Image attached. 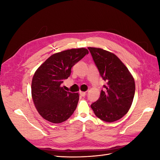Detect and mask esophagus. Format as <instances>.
Segmentation results:
<instances>
[{
  "label": "esophagus",
  "instance_id": "obj_1",
  "mask_svg": "<svg viewBox=\"0 0 160 160\" xmlns=\"http://www.w3.org/2000/svg\"><path fill=\"white\" fill-rule=\"evenodd\" d=\"M79 94L82 96V97H85L86 95V92L84 91H80L79 92Z\"/></svg>",
  "mask_w": 160,
  "mask_h": 160
}]
</instances>
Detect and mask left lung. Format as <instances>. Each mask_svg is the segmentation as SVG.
I'll return each instance as SVG.
<instances>
[{
    "instance_id": "8db88e82",
    "label": "left lung",
    "mask_w": 160,
    "mask_h": 160,
    "mask_svg": "<svg viewBox=\"0 0 160 160\" xmlns=\"http://www.w3.org/2000/svg\"><path fill=\"white\" fill-rule=\"evenodd\" d=\"M103 79L100 97L91 105L95 115L106 122H113L126 114L132 106L135 89L133 77L113 53L101 48L88 47Z\"/></svg>"
}]
</instances>
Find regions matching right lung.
Here are the masks:
<instances>
[{"label":"right lung","mask_w":160,"mask_h":160,"mask_svg":"<svg viewBox=\"0 0 160 160\" xmlns=\"http://www.w3.org/2000/svg\"><path fill=\"white\" fill-rule=\"evenodd\" d=\"M88 53L85 48L55 53L35 72L31 83L32 99L43 119L60 123L73 113L79 101V93L66 91L61 83L70 76L72 67Z\"/></svg>","instance_id":"1"}]
</instances>
